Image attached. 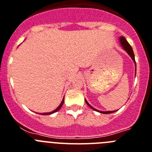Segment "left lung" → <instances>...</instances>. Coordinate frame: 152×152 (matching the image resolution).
Returning <instances> with one entry per match:
<instances>
[{
	"label": "left lung",
	"mask_w": 152,
	"mask_h": 152,
	"mask_svg": "<svg viewBox=\"0 0 152 152\" xmlns=\"http://www.w3.org/2000/svg\"><path fill=\"white\" fill-rule=\"evenodd\" d=\"M119 41H120V43H121V45H122V47H123L124 50H125L127 52V53L129 54V56H131V58L132 59V60L134 62V64H135V60H134V52H133V50H132V48L131 46H130V44L128 43V41L126 40V39H125L124 37H120ZM135 68H136V65H135ZM135 74H136V69H135ZM85 101H86V102L87 105H89L91 109H92L93 110H95V111H97V112H99V113H103V114H109V113H115V112H116V111H117V110H115V111H107V112H102V111H99V110H97V109H94L93 107H92V106H91V105H89L88 102H87V101L86 99H85Z\"/></svg>",
	"instance_id": "1"
}]
</instances>
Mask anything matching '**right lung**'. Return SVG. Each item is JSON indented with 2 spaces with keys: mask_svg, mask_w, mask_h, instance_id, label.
<instances>
[{
  "mask_svg": "<svg viewBox=\"0 0 152 152\" xmlns=\"http://www.w3.org/2000/svg\"><path fill=\"white\" fill-rule=\"evenodd\" d=\"M63 102H64V98H63V101L61 102V103L60 104V105H59V106H58L57 108H56V109H55V110H53V112H50V113H40V115H50V114H53V113H56V112H57L58 110H59V109H60V108L62 107V105H63Z\"/></svg>",
  "mask_w": 152,
  "mask_h": 152,
  "instance_id": "right-lung-1",
  "label": "right lung"
}]
</instances>
